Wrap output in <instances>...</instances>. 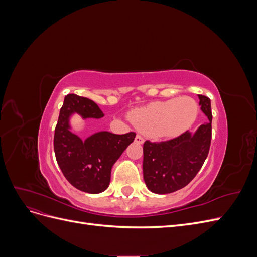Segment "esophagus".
Wrapping results in <instances>:
<instances>
[{
	"label": "esophagus",
	"instance_id": "obj_1",
	"mask_svg": "<svg viewBox=\"0 0 257 257\" xmlns=\"http://www.w3.org/2000/svg\"><path fill=\"white\" fill-rule=\"evenodd\" d=\"M135 142L137 143V144H144V138L141 136V135H136V137H135Z\"/></svg>",
	"mask_w": 257,
	"mask_h": 257
}]
</instances>
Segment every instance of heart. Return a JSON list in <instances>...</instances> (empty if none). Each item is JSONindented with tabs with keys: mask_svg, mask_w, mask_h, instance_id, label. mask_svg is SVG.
<instances>
[{
	"mask_svg": "<svg viewBox=\"0 0 257 257\" xmlns=\"http://www.w3.org/2000/svg\"><path fill=\"white\" fill-rule=\"evenodd\" d=\"M198 115V105L193 98L182 96L153 102L130 113L135 127L158 138H173L188 131Z\"/></svg>",
	"mask_w": 257,
	"mask_h": 257,
	"instance_id": "obj_1",
	"label": "heart"
}]
</instances>
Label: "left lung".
<instances>
[{
    "instance_id": "1",
    "label": "left lung",
    "mask_w": 257,
    "mask_h": 257,
    "mask_svg": "<svg viewBox=\"0 0 257 257\" xmlns=\"http://www.w3.org/2000/svg\"><path fill=\"white\" fill-rule=\"evenodd\" d=\"M198 98L208 122L194 133L186 131L172 141L144 144V180L152 193L168 194L184 188L207 159L211 143V102L204 95L198 94Z\"/></svg>"
}]
</instances>
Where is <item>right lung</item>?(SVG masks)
I'll list each match as a JSON object with an SVG mask.
<instances>
[{
	"label": "right lung",
	"mask_w": 257,
	"mask_h": 257,
	"mask_svg": "<svg viewBox=\"0 0 257 257\" xmlns=\"http://www.w3.org/2000/svg\"><path fill=\"white\" fill-rule=\"evenodd\" d=\"M74 114L80 115L83 120L104 116L93 100L76 94L65 96L53 138L58 165L76 189L90 194L102 193L109 186L113 164L134 142L136 134L130 132L116 135L100 131L82 139L72 131L71 119Z\"/></svg>",
	"instance_id": "obj_1"
}]
</instances>
